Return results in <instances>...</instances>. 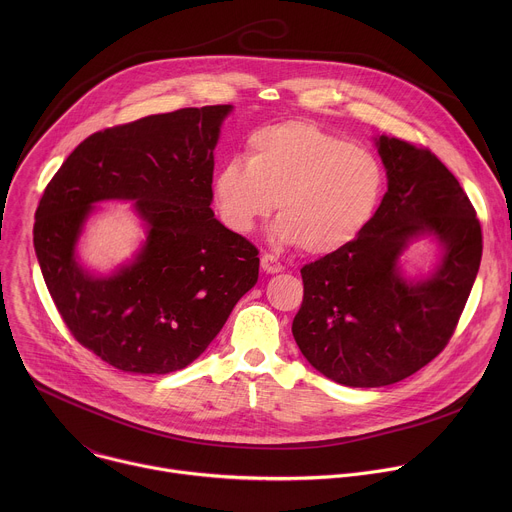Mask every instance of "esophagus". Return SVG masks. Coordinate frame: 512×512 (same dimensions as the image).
Segmentation results:
<instances>
[{"label":"esophagus","mask_w":512,"mask_h":512,"mask_svg":"<svg viewBox=\"0 0 512 512\" xmlns=\"http://www.w3.org/2000/svg\"><path fill=\"white\" fill-rule=\"evenodd\" d=\"M261 267H263V271L265 273H281L283 271V265L277 261V257H273L271 253H265L263 257H261Z\"/></svg>","instance_id":"1"}]
</instances>
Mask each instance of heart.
I'll return each mask as SVG.
<instances>
[{
	"label": "heart",
	"instance_id": "b5f03b06",
	"mask_svg": "<svg viewBox=\"0 0 512 512\" xmlns=\"http://www.w3.org/2000/svg\"><path fill=\"white\" fill-rule=\"evenodd\" d=\"M385 188L377 156L310 121H285L251 133L247 162L229 160L212 178L221 221L249 235L275 208L271 235L330 255L371 223Z\"/></svg>",
	"mask_w": 512,
	"mask_h": 512
}]
</instances>
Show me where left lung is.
Masks as SVG:
<instances>
[{
    "label": "left lung",
    "instance_id": "obj_1",
    "mask_svg": "<svg viewBox=\"0 0 512 512\" xmlns=\"http://www.w3.org/2000/svg\"><path fill=\"white\" fill-rule=\"evenodd\" d=\"M387 192L344 249L302 269L304 302L291 324L312 367L346 387H385L444 350L478 275L482 231L456 176L429 150L373 137ZM421 238L438 261L411 278L406 249Z\"/></svg>",
    "mask_w": 512,
    "mask_h": 512
}]
</instances>
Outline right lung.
<instances>
[{
  "instance_id": "add662e5",
  "label": "right lung",
  "mask_w": 512,
  "mask_h": 512,
  "mask_svg": "<svg viewBox=\"0 0 512 512\" xmlns=\"http://www.w3.org/2000/svg\"><path fill=\"white\" fill-rule=\"evenodd\" d=\"M233 105L150 115L87 137L46 186L34 249L50 296L85 348L133 375L196 360L257 283L259 253L216 221L214 148ZM133 201L138 251L109 274L78 241L97 203Z\"/></svg>"
}]
</instances>
